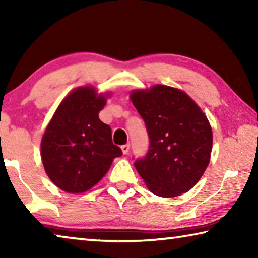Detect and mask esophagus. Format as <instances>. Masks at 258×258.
Segmentation results:
<instances>
[{"instance_id": "1", "label": "esophagus", "mask_w": 258, "mask_h": 258, "mask_svg": "<svg viewBox=\"0 0 258 258\" xmlns=\"http://www.w3.org/2000/svg\"><path fill=\"white\" fill-rule=\"evenodd\" d=\"M121 151H123V154H124V155L128 154V151H130V145H128V143H127V145L121 146Z\"/></svg>"}]
</instances>
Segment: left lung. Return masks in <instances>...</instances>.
Listing matches in <instances>:
<instances>
[{"label":"left lung","instance_id":"1","mask_svg":"<svg viewBox=\"0 0 258 258\" xmlns=\"http://www.w3.org/2000/svg\"><path fill=\"white\" fill-rule=\"evenodd\" d=\"M146 123L149 151L134 163L152 194L181 196L202 178L211 160L213 132L207 116L184 91L156 84L131 91Z\"/></svg>","mask_w":258,"mask_h":258}]
</instances>
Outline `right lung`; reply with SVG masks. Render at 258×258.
Returning a JSON list of instances; mask_svg holds the SVG:
<instances>
[{
	"label": "right lung",
	"mask_w": 258,
	"mask_h": 258,
	"mask_svg": "<svg viewBox=\"0 0 258 258\" xmlns=\"http://www.w3.org/2000/svg\"><path fill=\"white\" fill-rule=\"evenodd\" d=\"M110 95L98 93L92 85L78 86L60 102L46 126L42 163L46 175L64 192L90 190L123 154L112 143L110 126L99 118Z\"/></svg>",
	"instance_id": "1"
}]
</instances>
